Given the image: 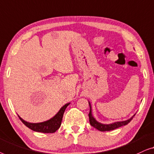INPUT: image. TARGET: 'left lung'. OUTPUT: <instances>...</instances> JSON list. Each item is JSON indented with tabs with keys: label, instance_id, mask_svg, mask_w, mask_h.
<instances>
[{
	"label": "left lung",
	"instance_id": "left-lung-1",
	"mask_svg": "<svg viewBox=\"0 0 154 154\" xmlns=\"http://www.w3.org/2000/svg\"><path fill=\"white\" fill-rule=\"evenodd\" d=\"M90 106V112L89 114H88V116H89V122L90 124L92 125L93 127H94L95 128H96L97 130H98L100 131H112V130H114L116 128H118L122 125H125L128 123L130 121H131L132 119H133V116L132 118L128 120L124 121H120V122H116L114 123H112V124H102L100 123H98V121H96V119L93 117L92 114H91V105H90V103H88ZM135 116V115H134Z\"/></svg>",
	"mask_w": 154,
	"mask_h": 154
}]
</instances>
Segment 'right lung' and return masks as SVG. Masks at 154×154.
<instances>
[{"label": "right lung", "instance_id": "add662e5", "mask_svg": "<svg viewBox=\"0 0 154 154\" xmlns=\"http://www.w3.org/2000/svg\"><path fill=\"white\" fill-rule=\"evenodd\" d=\"M69 104L70 103L66 104L63 107H62L61 109L59 110V112H58V113L56 114V116H54L52 119L42 123H28L24 120H23L22 119L19 117V118L26 126H27L28 128H29L30 129L33 130L34 131L40 132V133H55V132L60 128V124H61V121L64 112L65 110H66V107L69 105Z\"/></svg>", "mask_w": 154, "mask_h": 154}]
</instances>
